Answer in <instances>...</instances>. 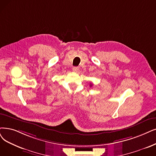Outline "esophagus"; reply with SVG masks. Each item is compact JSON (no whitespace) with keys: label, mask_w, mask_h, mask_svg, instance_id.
<instances>
[{"label":"esophagus","mask_w":156,"mask_h":156,"mask_svg":"<svg viewBox=\"0 0 156 156\" xmlns=\"http://www.w3.org/2000/svg\"><path fill=\"white\" fill-rule=\"evenodd\" d=\"M72 70L73 72H78L79 71V67H77V66H74L73 67Z\"/></svg>","instance_id":"esophagus-1"}]
</instances>
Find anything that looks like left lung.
<instances>
[{"label": "left lung", "mask_w": 156, "mask_h": 156, "mask_svg": "<svg viewBox=\"0 0 156 156\" xmlns=\"http://www.w3.org/2000/svg\"><path fill=\"white\" fill-rule=\"evenodd\" d=\"M92 86V84H91V85H90V86Z\"/></svg>", "instance_id": "8db88e82"}]
</instances>
